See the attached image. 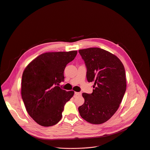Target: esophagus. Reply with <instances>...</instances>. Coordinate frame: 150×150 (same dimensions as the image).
<instances>
[{
  "label": "esophagus",
  "instance_id": "esophagus-1",
  "mask_svg": "<svg viewBox=\"0 0 150 150\" xmlns=\"http://www.w3.org/2000/svg\"><path fill=\"white\" fill-rule=\"evenodd\" d=\"M74 95L76 96H80L81 95V92H74Z\"/></svg>",
  "mask_w": 150,
  "mask_h": 150
}]
</instances>
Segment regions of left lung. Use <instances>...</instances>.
<instances>
[{
  "mask_svg": "<svg viewBox=\"0 0 150 150\" xmlns=\"http://www.w3.org/2000/svg\"><path fill=\"white\" fill-rule=\"evenodd\" d=\"M87 67L88 82L94 81L93 93H83L84 103L79 107L83 119L101 124L115 114L126 91L124 66L116 55L100 48L79 50Z\"/></svg>",
  "mask_w": 150,
  "mask_h": 150,
  "instance_id": "obj_1",
  "label": "left lung"
}]
</instances>
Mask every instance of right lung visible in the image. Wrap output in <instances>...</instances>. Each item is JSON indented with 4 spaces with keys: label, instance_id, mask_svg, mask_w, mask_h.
<instances>
[{
    "label": "right lung",
    "instance_id": "obj_1",
    "mask_svg": "<svg viewBox=\"0 0 150 150\" xmlns=\"http://www.w3.org/2000/svg\"><path fill=\"white\" fill-rule=\"evenodd\" d=\"M77 51L50 52L41 54L25 69L22 78L21 95L26 111L43 127L57 124L62 117L64 106L73 96L59 87L64 71Z\"/></svg>",
    "mask_w": 150,
    "mask_h": 150
}]
</instances>
